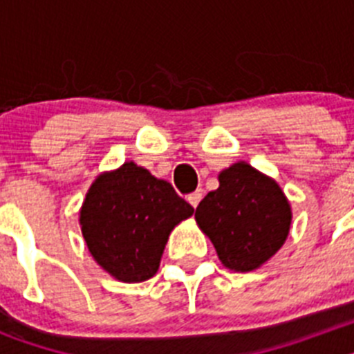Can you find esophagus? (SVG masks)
<instances>
[{
  "label": "esophagus",
  "instance_id": "obj_1",
  "mask_svg": "<svg viewBox=\"0 0 354 354\" xmlns=\"http://www.w3.org/2000/svg\"><path fill=\"white\" fill-rule=\"evenodd\" d=\"M204 198V192H202V189H196L195 193H192V195L187 196V202H189V204L193 205V207H198V204H200V200Z\"/></svg>",
  "mask_w": 354,
  "mask_h": 354
}]
</instances>
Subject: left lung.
I'll return each instance as SVG.
<instances>
[{"label":"left lung","mask_w":354,"mask_h":354,"mask_svg":"<svg viewBox=\"0 0 354 354\" xmlns=\"http://www.w3.org/2000/svg\"><path fill=\"white\" fill-rule=\"evenodd\" d=\"M218 180L220 187L207 193L196 207V223L227 270H259L289 236L290 202L273 177L246 161L221 170Z\"/></svg>","instance_id":"left-lung-1"}]
</instances>
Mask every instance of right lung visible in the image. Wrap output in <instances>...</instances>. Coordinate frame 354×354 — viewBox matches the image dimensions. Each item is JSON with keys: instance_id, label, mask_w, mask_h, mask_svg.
<instances>
[{"instance_id": "1", "label": "right lung", "mask_w": 354, "mask_h": 354, "mask_svg": "<svg viewBox=\"0 0 354 354\" xmlns=\"http://www.w3.org/2000/svg\"><path fill=\"white\" fill-rule=\"evenodd\" d=\"M193 212L170 183L126 161L97 175L80 209V227L106 273L138 283L158 273L168 236Z\"/></svg>"}]
</instances>
